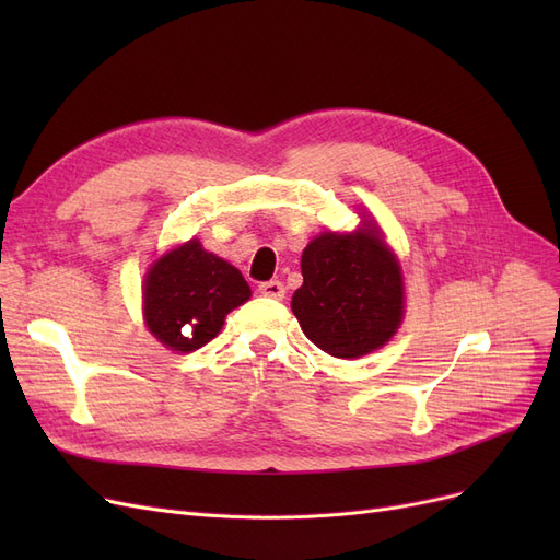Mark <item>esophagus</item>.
Masks as SVG:
<instances>
[{"instance_id":"34e87169","label":"esophagus","mask_w":560,"mask_h":560,"mask_svg":"<svg viewBox=\"0 0 560 560\" xmlns=\"http://www.w3.org/2000/svg\"><path fill=\"white\" fill-rule=\"evenodd\" d=\"M259 292L268 299H284V284L280 280H268L259 284Z\"/></svg>"}]
</instances>
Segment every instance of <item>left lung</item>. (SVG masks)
Listing matches in <instances>:
<instances>
[{"instance_id":"left-lung-1","label":"left lung","mask_w":560,"mask_h":560,"mask_svg":"<svg viewBox=\"0 0 560 560\" xmlns=\"http://www.w3.org/2000/svg\"><path fill=\"white\" fill-rule=\"evenodd\" d=\"M301 276L292 311L319 350L343 360L362 358L397 331L401 273L378 229L317 235L301 254Z\"/></svg>"}]
</instances>
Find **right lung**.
<instances>
[{
  "instance_id": "1",
  "label": "right lung",
  "mask_w": 560,
  "mask_h": 560,
  "mask_svg": "<svg viewBox=\"0 0 560 560\" xmlns=\"http://www.w3.org/2000/svg\"><path fill=\"white\" fill-rule=\"evenodd\" d=\"M249 294L238 268L189 241L151 266L144 280V319L163 346L191 352L212 341L224 317Z\"/></svg>"
}]
</instances>
